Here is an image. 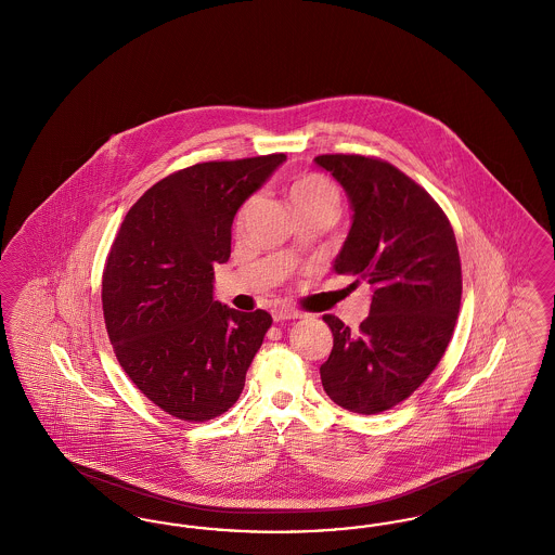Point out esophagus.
<instances>
[{
	"label": "esophagus",
	"instance_id": "obj_1",
	"mask_svg": "<svg viewBox=\"0 0 555 555\" xmlns=\"http://www.w3.org/2000/svg\"><path fill=\"white\" fill-rule=\"evenodd\" d=\"M272 318H274L276 322L295 320V318H301V312H297V310H293V308H287V306H276V308L272 310Z\"/></svg>",
	"mask_w": 555,
	"mask_h": 555
}]
</instances>
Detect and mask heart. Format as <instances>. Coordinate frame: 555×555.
Returning <instances> with one entry per match:
<instances>
[{"label": "heart", "mask_w": 555, "mask_h": 555, "mask_svg": "<svg viewBox=\"0 0 555 555\" xmlns=\"http://www.w3.org/2000/svg\"><path fill=\"white\" fill-rule=\"evenodd\" d=\"M289 202L295 211L333 208L337 210V191L333 183L320 175H304L293 181Z\"/></svg>", "instance_id": "1"}]
</instances>
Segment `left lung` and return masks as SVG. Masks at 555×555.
I'll list each match as a JSON object with an SVG mask.
<instances>
[{"label": "left lung", "instance_id": "obj_1", "mask_svg": "<svg viewBox=\"0 0 555 555\" xmlns=\"http://www.w3.org/2000/svg\"><path fill=\"white\" fill-rule=\"evenodd\" d=\"M314 162L344 186L351 208L333 270L372 287L360 331L322 317L333 333L322 387L349 412L378 414L412 396L448 349L462 299L455 235L435 199L396 166L344 154Z\"/></svg>", "mask_w": 555, "mask_h": 555}]
</instances>
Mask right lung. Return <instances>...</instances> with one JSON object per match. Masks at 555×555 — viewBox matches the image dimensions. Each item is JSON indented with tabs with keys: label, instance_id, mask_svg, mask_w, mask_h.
Instances as JSON below:
<instances>
[{
	"label": "right lung",
	"instance_id": "add662e5",
	"mask_svg": "<svg viewBox=\"0 0 555 555\" xmlns=\"http://www.w3.org/2000/svg\"><path fill=\"white\" fill-rule=\"evenodd\" d=\"M285 154L204 162L147 189L107 256L102 301L116 358L164 412L206 423L237 401L272 318L214 299L238 208Z\"/></svg>",
	"mask_w": 555,
	"mask_h": 555
}]
</instances>
